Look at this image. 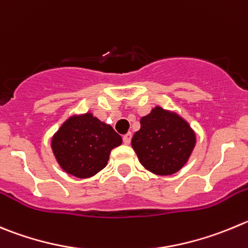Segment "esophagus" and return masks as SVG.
Masks as SVG:
<instances>
[{"label": "esophagus", "mask_w": 248, "mask_h": 248, "mask_svg": "<svg viewBox=\"0 0 248 248\" xmlns=\"http://www.w3.org/2000/svg\"><path fill=\"white\" fill-rule=\"evenodd\" d=\"M122 140H124V144H129V143H131V140H132V133H126V135L124 136V137H122Z\"/></svg>", "instance_id": "1"}]
</instances>
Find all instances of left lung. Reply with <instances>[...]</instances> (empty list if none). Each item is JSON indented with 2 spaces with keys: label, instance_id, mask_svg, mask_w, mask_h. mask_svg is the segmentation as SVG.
Listing matches in <instances>:
<instances>
[{
  "label": "left lung",
  "instance_id": "1",
  "mask_svg": "<svg viewBox=\"0 0 248 248\" xmlns=\"http://www.w3.org/2000/svg\"><path fill=\"white\" fill-rule=\"evenodd\" d=\"M131 143L147 170L168 176L187 163L196 145V135L177 113L155 106L140 119V129Z\"/></svg>",
  "mask_w": 248,
  "mask_h": 248
}]
</instances>
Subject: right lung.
<instances>
[{
    "mask_svg": "<svg viewBox=\"0 0 248 248\" xmlns=\"http://www.w3.org/2000/svg\"><path fill=\"white\" fill-rule=\"evenodd\" d=\"M121 143V136L110 124L88 112L69 117L54 135L51 148L67 173L87 179L105 168L111 150Z\"/></svg>",
    "mask_w": 248,
    "mask_h": 248,
    "instance_id": "add662e5",
    "label": "right lung"
}]
</instances>
